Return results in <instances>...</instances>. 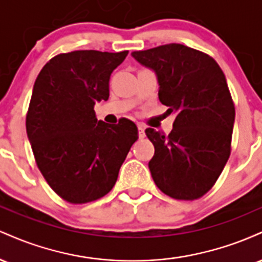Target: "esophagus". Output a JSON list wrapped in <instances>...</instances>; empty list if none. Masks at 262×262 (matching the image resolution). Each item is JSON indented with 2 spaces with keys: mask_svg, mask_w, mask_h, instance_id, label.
<instances>
[{
  "mask_svg": "<svg viewBox=\"0 0 262 262\" xmlns=\"http://www.w3.org/2000/svg\"><path fill=\"white\" fill-rule=\"evenodd\" d=\"M138 130H139V138H140V139L145 138V125L138 124Z\"/></svg>",
  "mask_w": 262,
  "mask_h": 262,
  "instance_id": "esophagus-1",
  "label": "esophagus"
}]
</instances>
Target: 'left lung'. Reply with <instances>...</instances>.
Wrapping results in <instances>:
<instances>
[{"label":"left lung","mask_w":262,"mask_h":262,"mask_svg":"<svg viewBox=\"0 0 262 262\" xmlns=\"http://www.w3.org/2000/svg\"><path fill=\"white\" fill-rule=\"evenodd\" d=\"M159 81V100L176 113L169 135L145 129L155 148L152 180L175 200H198L217 182L230 156L235 107L224 73L208 54L182 44L133 52Z\"/></svg>","instance_id":"8db88e82"}]
</instances>
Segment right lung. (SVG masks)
I'll return each instance as SVG.
<instances>
[{"label":"right lung","mask_w":262,"mask_h":262,"mask_svg":"<svg viewBox=\"0 0 262 262\" xmlns=\"http://www.w3.org/2000/svg\"><path fill=\"white\" fill-rule=\"evenodd\" d=\"M119 53L75 50L54 56L33 87L26 128L45 181L62 200L89 203L116 185L122 164L138 140L127 118L97 121L93 106L110 97V79L124 61Z\"/></svg>","instance_id":"add662e5"}]
</instances>
